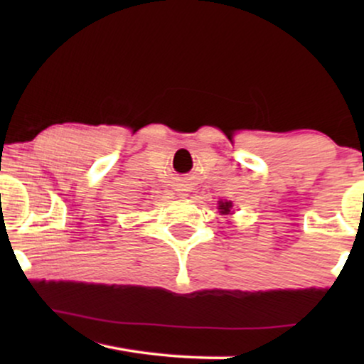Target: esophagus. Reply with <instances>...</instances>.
<instances>
[{
	"label": "esophagus",
	"instance_id": "esophagus-1",
	"mask_svg": "<svg viewBox=\"0 0 364 364\" xmlns=\"http://www.w3.org/2000/svg\"><path fill=\"white\" fill-rule=\"evenodd\" d=\"M181 192H187V188H181ZM182 196H187V193H182Z\"/></svg>",
	"mask_w": 364,
	"mask_h": 364
}]
</instances>
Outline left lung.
Masks as SVG:
<instances>
[{"mask_svg":"<svg viewBox=\"0 0 364 364\" xmlns=\"http://www.w3.org/2000/svg\"><path fill=\"white\" fill-rule=\"evenodd\" d=\"M232 207H233L232 202H218V210H220V213H223V215L230 213Z\"/></svg>","mask_w":364,"mask_h":364,"instance_id":"8db88e82","label":"left lung"}]
</instances>
